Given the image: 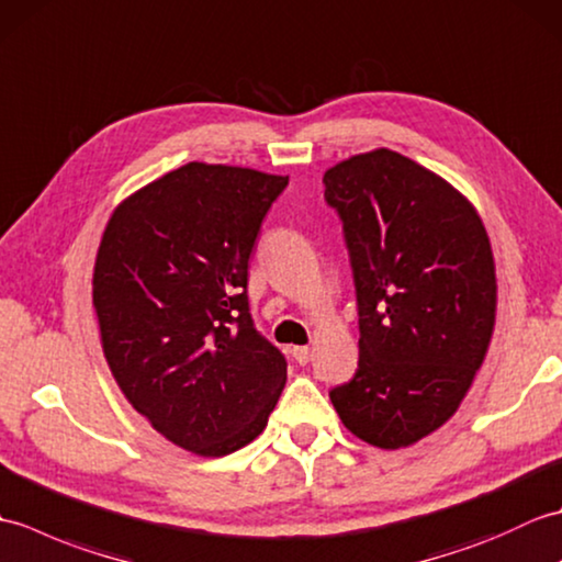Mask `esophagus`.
<instances>
[{"mask_svg": "<svg viewBox=\"0 0 562 562\" xmlns=\"http://www.w3.org/2000/svg\"><path fill=\"white\" fill-rule=\"evenodd\" d=\"M290 352H292V357H294V362H296V364H306V362H308V357H312V350H308L306 345H296V348H292Z\"/></svg>", "mask_w": 562, "mask_h": 562, "instance_id": "obj_1", "label": "esophagus"}]
</instances>
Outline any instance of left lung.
Instances as JSON below:
<instances>
[{
    "label": "left lung",
    "instance_id": "1",
    "mask_svg": "<svg viewBox=\"0 0 562 562\" xmlns=\"http://www.w3.org/2000/svg\"><path fill=\"white\" fill-rule=\"evenodd\" d=\"M350 254L360 362L330 391L342 425L411 447L457 413L495 326V262L479 212L445 178L391 149L324 173Z\"/></svg>",
    "mask_w": 562,
    "mask_h": 562
}]
</instances>
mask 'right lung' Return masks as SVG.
<instances>
[{
  "instance_id": "right-lung-1",
  "label": "right lung",
  "mask_w": 562,
  "mask_h": 562,
  "mask_svg": "<svg viewBox=\"0 0 562 562\" xmlns=\"http://www.w3.org/2000/svg\"><path fill=\"white\" fill-rule=\"evenodd\" d=\"M288 176L190 161L115 207L97 268L103 355L173 445L226 457L268 425L288 360L248 306V260Z\"/></svg>"
}]
</instances>
